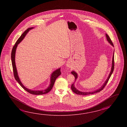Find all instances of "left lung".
<instances>
[{
	"mask_svg": "<svg viewBox=\"0 0 127 127\" xmlns=\"http://www.w3.org/2000/svg\"><path fill=\"white\" fill-rule=\"evenodd\" d=\"M106 37L107 38V40L108 41V42L111 45L114 47L113 46V43H112V41L111 40L110 38L109 37V36L107 34H106ZM114 52H113V59H112V67H111V71L110 73H109V74L108 76V78L106 79L105 82H104V83L103 84V85L102 86L100 87L99 89H97V90H94L93 91H90V92H81L79 91L77 89L75 88V87L74 86V83L72 84V85H71V89L72 90L73 92H74V93H75L76 94L78 95H92V94H95V93H98V92L101 91L102 90H103V89L104 88V87L105 86L106 84H107V83L108 82V81L109 80V79L110 78L111 76L112 75V74L113 73V70H114ZM71 73L73 75V76H74L75 77V81L76 80V79L78 78V74L77 73L75 72L74 71H73L72 72H71Z\"/></svg>",
	"mask_w": 127,
	"mask_h": 127,
	"instance_id": "left-lung-1",
	"label": "left lung"
}]
</instances>
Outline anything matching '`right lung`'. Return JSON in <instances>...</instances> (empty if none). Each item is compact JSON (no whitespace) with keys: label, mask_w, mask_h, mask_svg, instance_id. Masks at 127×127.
Returning a JSON list of instances; mask_svg holds the SVG:
<instances>
[{"label":"right lung","mask_w":127,"mask_h":127,"mask_svg":"<svg viewBox=\"0 0 127 127\" xmlns=\"http://www.w3.org/2000/svg\"><path fill=\"white\" fill-rule=\"evenodd\" d=\"M33 28V27L32 28H29L27 30H26L23 33V34L21 35V36L19 37V38L17 41L16 43L14 45L12 52H11V60H12V66H13V72H14V76L15 79H16L19 84H20V85L26 91L28 92H29L30 94H32L34 95H42L46 94L47 93H49V91L51 90L52 89L54 85V82L56 80V78L59 76L61 74V71H60V67L57 69L56 70H55L51 74V75L50 77V84L49 87L46 88V89L44 90H32L31 89H28L27 88H26L24 86V85L22 84L20 80L18 72H17V70L16 66L15 64V53H16V50L17 47L18 46V45L23 40L24 37H25L26 35L28 33V32H29L30 30H32Z\"/></svg>","instance_id":"add662e5"}]
</instances>
